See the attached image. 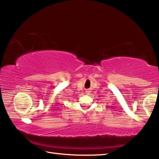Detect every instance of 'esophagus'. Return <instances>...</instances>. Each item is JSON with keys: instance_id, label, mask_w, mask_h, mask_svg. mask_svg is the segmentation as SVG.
Listing matches in <instances>:
<instances>
[{"instance_id": "obj_1", "label": "esophagus", "mask_w": 159, "mask_h": 159, "mask_svg": "<svg viewBox=\"0 0 159 159\" xmlns=\"http://www.w3.org/2000/svg\"><path fill=\"white\" fill-rule=\"evenodd\" d=\"M90 93V91H89V90H87L86 91V93H88V94H89Z\"/></svg>"}]
</instances>
